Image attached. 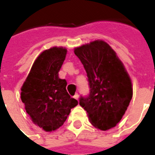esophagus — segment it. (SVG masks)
<instances>
[{"mask_svg":"<svg viewBox=\"0 0 155 155\" xmlns=\"http://www.w3.org/2000/svg\"><path fill=\"white\" fill-rule=\"evenodd\" d=\"M74 98L77 99V100H78V93H76L75 95H74Z\"/></svg>","mask_w":155,"mask_h":155,"instance_id":"esophagus-1","label":"esophagus"}]
</instances>
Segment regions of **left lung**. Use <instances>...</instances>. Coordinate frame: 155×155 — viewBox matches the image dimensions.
<instances>
[{
	"instance_id": "left-lung-1",
	"label": "left lung",
	"mask_w": 155,
	"mask_h": 155,
	"mask_svg": "<svg viewBox=\"0 0 155 155\" xmlns=\"http://www.w3.org/2000/svg\"><path fill=\"white\" fill-rule=\"evenodd\" d=\"M74 53L86 70L90 93L79 104L90 123L100 130L118 124L133 97L132 83L123 62L107 42L96 40L76 48Z\"/></svg>"
}]
</instances>
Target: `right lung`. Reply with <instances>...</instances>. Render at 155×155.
<instances>
[{
	"label": "right lung",
	"instance_id": "1",
	"mask_svg": "<svg viewBox=\"0 0 155 155\" xmlns=\"http://www.w3.org/2000/svg\"><path fill=\"white\" fill-rule=\"evenodd\" d=\"M67 51L62 47L42 51L21 88V98L31 121L46 132L60 128L78 104L67 92V81L58 77Z\"/></svg>",
	"mask_w": 155,
	"mask_h": 155
}]
</instances>
